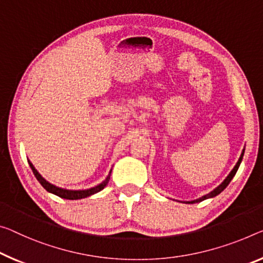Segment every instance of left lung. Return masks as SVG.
<instances>
[{
    "instance_id": "8db88e82",
    "label": "left lung",
    "mask_w": 263,
    "mask_h": 263,
    "mask_svg": "<svg viewBox=\"0 0 263 263\" xmlns=\"http://www.w3.org/2000/svg\"><path fill=\"white\" fill-rule=\"evenodd\" d=\"M243 154H245V149L243 151H242V154H241V156H240V159H239V161H237V163L235 164V167L233 168V171L229 173V175L226 177V180L223 181V182H222L219 187L217 188H215L214 189L213 192H211L209 194H207V195H204V196H202V197H200V199H197V200H194V201H189V202H185V203H196V202H201V201H203V200H205V199H211V197H214V196H216V195H219V194L223 191V189L227 187V185L229 184V182L230 181H232V179L234 176H235V174H236V172H237V169H239V167H240V163H241V161H242V157H243Z\"/></svg>"
}]
</instances>
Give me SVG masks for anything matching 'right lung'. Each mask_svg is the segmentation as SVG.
<instances>
[{
  "label": "right lung",
  "mask_w": 263,
  "mask_h": 263,
  "mask_svg": "<svg viewBox=\"0 0 263 263\" xmlns=\"http://www.w3.org/2000/svg\"><path fill=\"white\" fill-rule=\"evenodd\" d=\"M28 162H29V165H30L31 171H33V173H34L35 177H36V179H37L39 182L41 183L42 187H43L44 189H46L47 192H49V193H51V194H55V195L62 197V199H67V200L84 199V197L90 196V195H92V194L101 192L104 187H106L107 183L109 182V179H110V173H111V171H110V173H109V175L107 176V179L104 180L102 183H100L99 185H96V187H92V188H90V189H86V191H68V189L59 188V187H56V185H54V184H51V183L48 182V181L44 180L43 177H42L41 175H40L39 172L36 171L34 165L31 164L30 161H28Z\"/></svg>",
  "instance_id": "1"
}]
</instances>
